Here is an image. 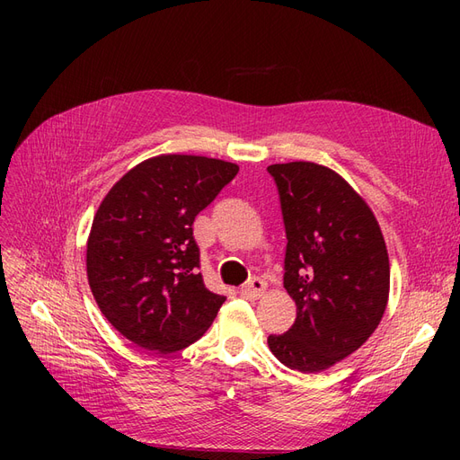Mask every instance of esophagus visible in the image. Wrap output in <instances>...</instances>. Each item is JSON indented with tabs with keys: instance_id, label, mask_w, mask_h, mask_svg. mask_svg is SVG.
I'll return each instance as SVG.
<instances>
[{
	"instance_id": "34e87169",
	"label": "esophagus",
	"mask_w": 460,
	"mask_h": 460,
	"mask_svg": "<svg viewBox=\"0 0 460 460\" xmlns=\"http://www.w3.org/2000/svg\"><path fill=\"white\" fill-rule=\"evenodd\" d=\"M264 288H267V284H264L259 276H253L252 280H249L245 286H242L240 294H242L243 297H247V299H257L259 296H262Z\"/></svg>"
}]
</instances>
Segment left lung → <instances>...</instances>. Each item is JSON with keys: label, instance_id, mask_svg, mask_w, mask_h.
Masks as SVG:
<instances>
[{"label": "left lung", "instance_id": "8db88e82", "mask_svg": "<svg viewBox=\"0 0 460 460\" xmlns=\"http://www.w3.org/2000/svg\"><path fill=\"white\" fill-rule=\"evenodd\" d=\"M280 193L284 288L296 323L269 336L274 357L291 370L320 372L363 345L378 328L389 296L384 235L365 199L328 166L270 164Z\"/></svg>", "mask_w": 460, "mask_h": 460}]
</instances>
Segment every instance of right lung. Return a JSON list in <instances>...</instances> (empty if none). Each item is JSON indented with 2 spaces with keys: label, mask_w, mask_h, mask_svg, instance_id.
Returning <instances> with one entry per match:
<instances>
[{
  "label": "right lung",
  "mask_w": 460,
  "mask_h": 460,
  "mask_svg": "<svg viewBox=\"0 0 460 460\" xmlns=\"http://www.w3.org/2000/svg\"><path fill=\"white\" fill-rule=\"evenodd\" d=\"M240 166L199 155L151 157L109 190L86 249L97 307L153 353L198 341L226 301L203 284L193 220Z\"/></svg>",
  "instance_id": "obj_1"
}]
</instances>
